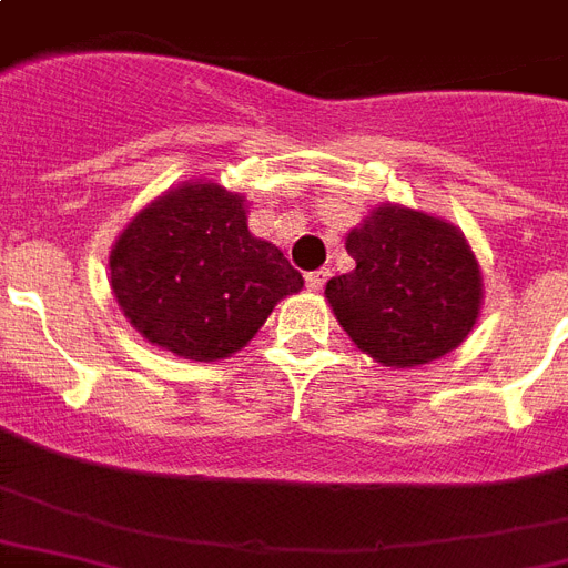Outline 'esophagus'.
Masks as SVG:
<instances>
[{"label": "esophagus", "mask_w": 568, "mask_h": 568, "mask_svg": "<svg viewBox=\"0 0 568 568\" xmlns=\"http://www.w3.org/2000/svg\"><path fill=\"white\" fill-rule=\"evenodd\" d=\"M329 271H312V274H306V288L310 292H318V288H324V283H327Z\"/></svg>", "instance_id": "1"}]
</instances>
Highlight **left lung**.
<instances>
[{"label":"left lung","mask_w":568,"mask_h":568,"mask_svg":"<svg viewBox=\"0 0 568 568\" xmlns=\"http://www.w3.org/2000/svg\"><path fill=\"white\" fill-rule=\"evenodd\" d=\"M351 274L324 288L351 342L377 363L415 368L466 342L484 280L466 235L439 217L383 203L347 232Z\"/></svg>","instance_id":"1"}]
</instances>
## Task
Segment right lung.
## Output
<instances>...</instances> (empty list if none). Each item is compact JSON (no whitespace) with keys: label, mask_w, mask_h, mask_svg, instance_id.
<instances>
[{"label":"right lung","mask_w":568,"mask_h":568,"mask_svg":"<svg viewBox=\"0 0 568 568\" xmlns=\"http://www.w3.org/2000/svg\"><path fill=\"white\" fill-rule=\"evenodd\" d=\"M111 292L153 345L214 363L256 336L303 276L271 241L250 235L244 196L185 182L141 209L109 256Z\"/></svg>","instance_id":"right-lung-1"}]
</instances>
